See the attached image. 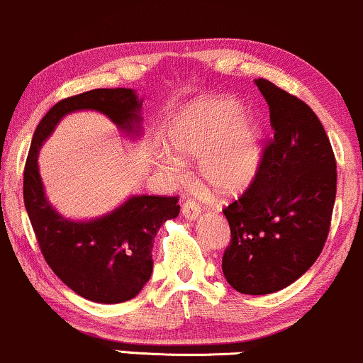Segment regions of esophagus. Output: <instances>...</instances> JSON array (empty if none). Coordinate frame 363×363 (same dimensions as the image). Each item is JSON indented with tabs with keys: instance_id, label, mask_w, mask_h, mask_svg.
Wrapping results in <instances>:
<instances>
[{
	"instance_id": "34e87169",
	"label": "esophagus",
	"mask_w": 363,
	"mask_h": 363,
	"mask_svg": "<svg viewBox=\"0 0 363 363\" xmlns=\"http://www.w3.org/2000/svg\"><path fill=\"white\" fill-rule=\"evenodd\" d=\"M182 214L185 216L186 219H190V221H192V219L199 218V214H201V207H199L197 202L186 201V202H183V206H182Z\"/></svg>"
}]
</instances>
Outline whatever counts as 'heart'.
Returning <instances> with one entry per match:
<instances>
[{
  "mask_svg": "<svg viewBox=\"0 0 363 363\" xmlns=\"http://www.w3.org/2000/svg\"><path fill=\"white\" fill-rule=\"evenodd\" d=\"M168 147L182 160H201V178L216 194L245 190L260 162V132L250 118L238 115L233 101H203L177 118L166 135ZM164 166L178 174L182 164L164 157Z\"/></svg>",
  "mask_w": 363,
  "mask_h": 363,
  "instance_id": "b5f03b06",
  "label": "heart"
}]
</instances>
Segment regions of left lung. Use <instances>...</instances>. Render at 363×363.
<instances>
[{
	"instance_id": "left-lung-1",
	"label": "left lung",
	"mask_w": 363,
	"mask_h": 363,
	"mask_svg": "<svg viewBox=\"0 0 363 363\" xmlns=\"http://www.w3.org/2000/svg\"><path fill=\"white\" fill-rule=\"evenodd\" d=\"M269 106L267 140L248 189L223 209L231 240L223 272L236 291L290 286L323 252L336 199V160L315 113L269 80H255Z\"/></svg>"
}]
</instances>
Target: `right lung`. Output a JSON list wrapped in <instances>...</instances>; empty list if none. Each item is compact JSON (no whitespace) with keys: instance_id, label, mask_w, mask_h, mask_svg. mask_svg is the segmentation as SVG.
Returning <instances> with one entry per match:
<instances>
[{"instance_id":"right-lung-1","label":"right lung","mask_w":363,"mask_h":363,"mask_svg":"<svg viewBox=\"0 0 363 363\" xmlns=\"http://www.w3.org/2000/svg\"><path fill=\"white\" fill-rule=\"evenodd\" d=\"M142 99L132 89H94L56 103L32 137L23 169V202L44 260L70 290L97 303H121L140 293L152 274V245L162 223L180 213L178 197L133 195L92 221H72L44 194L38 154L65 115L103 113L127 133L140 132Z\"/></svg>"}]
</instances>
